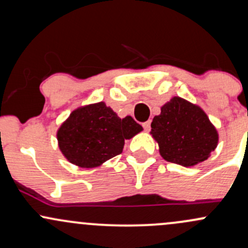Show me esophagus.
Segmentation results:
<instances>
[{
  "label": "esophagus",
  "mask_w": 248,
  "mask_h": 248,
  "mask_svg": "<svg viewBox=\"0 0 248 248\" xmlns=\"http://www.w3.org/2000/svg\"><path fill=\"white\" fill-rule=\"evenodd\" d=\"M142 126H143L144 130H147V132H149V130H150V121H147V122H144V124H142Z\"/></svg>",
  "instance_id": "34e87169"
}]
</instances>
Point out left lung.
Here are the masks:
<instances>
[{
	"label": "left lung",
	"mask_w": 248,
	"mask_h": 248,
	"mask_svg": "<svg viewBox=\"0 0 248 248\" xmlns=\"http://www.w3.org/2000/svg\"><path fill=\"white\" fill-rule=\"evenodd\" d=\"M150 134L162 157L183 167H193L210 157L218 144V132L203 109L179 96L161 107Z\"/></svg>",
	"instance_id": "left-lung-1"
}]
</instances>
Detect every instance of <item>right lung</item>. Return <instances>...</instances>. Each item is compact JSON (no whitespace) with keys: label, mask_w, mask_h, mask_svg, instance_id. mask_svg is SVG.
<instances>
[{"label":"right lung","mask_w":248,"mask_h":248,"mask_svg":"<svg viewBox=\"0 0 248 248\" xmlns=\"http://www.w3.org/2000/svg\"><path fill=\"white\" fill-rule=\"evenodd\" d=\"M143 129L132 116L120 119L104 101L77 108L57 132L59 149L80 168H94L122 153L124 140Z\"/></svg>","instance_id":"obj_1"}]
</instances>
